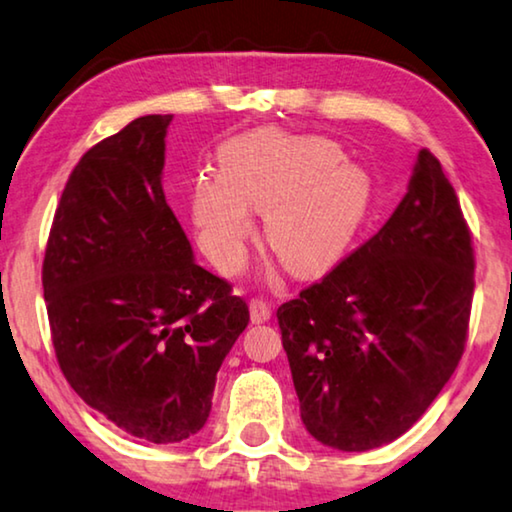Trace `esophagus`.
I'll use <instances>...</instances> for the list:
<instances>
[{"mask_svg":"<svg viewBox=\"0 0 512 512\" xmlns=\"http://www.w3.org/2000/svg\"><path fill=\"white\" fill-rule=\"evenodd\" d=\"M250 320L253 325H262V322L271 320V306L262 299H253L250 301Z\"/></svg>","mask_w":512,"mask_h":512,"instance_id":"34e87169","label":"esophagus"}]
</instances>
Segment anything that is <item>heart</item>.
Instances as JSON below:
<instances>
[{"label": "heart", "instance_id": "heart-1", "mask_svg": "<svg viewBox=\"0 0 512 512\" xmlns=\"http://www.w3.org/2000/svg\"><path fill=\"white\" fill-rule=\"evenodd\" d=\"M343 160V148L325 136L257 129L227 141L220 178L201 174L192 185L201 248L220 269H236L255 229L250 211H257L266 213V243L285 269L301 276L331 269L373 199L369 171Z\"/></svg>", "mask_w": 512, "mask_h": 512}]
</instances>
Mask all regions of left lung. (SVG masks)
Segmentation results:
<instances>
[{"label": "left lung", "mask_w": 512, "mask_h": 512, "mask_svg": "<svg viewBox=\"0 0 512 512\" xmlns=\"http://www.w3.org/2000/svg\"><path fill=\"white\" fill-rule=\"evenodd\" d=\"M473 269L455 187L422 148L383 229L276 313L308 434L343 452L406 434L464 355Z\"/></svg>", "instance_id": "1"}]
</instances>
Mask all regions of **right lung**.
<instances>
[{
  "label": "right lung",
  "mask_w": 512,
  "mask_h": 512,
  "mask_svg": "<svg viewBox=\"0 0 512 512\" xmlns=\"http://www.w3.org/2000/svg\"><path fill=\"white\" fill-rule=\"evenodd\" d=\"M174 115H143L71 171L43 257L57 364L90 408L150 443L204 427L248 304L192 259L162 190Z\"/></svg>",
  "instance_id": "1"
}]
</instances>
